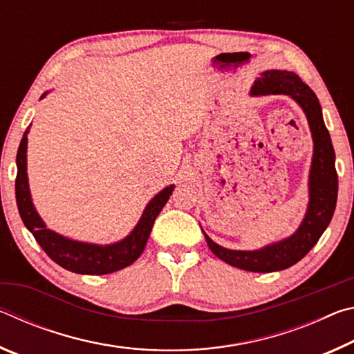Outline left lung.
<instances>
[{
    "label": "left lung",
    "mask_w": 354,
    "mask_h": 354,
    "mask_svg": "<svg viewBox=\"0 0 354 354\" xmlns=\"http://www.w3.org/2000/svg\"><path fill=\"white\" fill-rule=\"evenodd\" d=\"M251 95H287L301 106L306 113L314 140L313 164L309 173V205L304 218L295 234L284 241L267 245L261 250H227L215 243L205 231L206 242L218 259L247 272L268 273L292 267L301 261L333 218L337 201V171L334 165V148L322 115L319 98L293 71L267 70L254 81Z\"/></svg>",
    "instance_id": "1"
}]
</instances>
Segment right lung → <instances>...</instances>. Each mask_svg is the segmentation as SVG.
Segmentation results:
<instances>
[{
	"instance_id": "right-lung-1",
	"label": "right lung",
	"mask_w": 354,
	"mask_h": 354,
	"mask_svg": "<svg viewBox=\"0 0 354 354\" xmlns=\"http://www.w3.org/2000/svg\"><path fill=\"white\" fill-rule=\"evenodd\" d=\"M46 93H44L45 97ZM41 97V98H44ZM29 127L23 134L19 153H17V179H15V198L19 206L23 223L32 232V236L41 250L65 270L81 274H107L128 267L137 261V257L145 250L147 241L151 232L154 220L169 201L175 185H169L160 190L154 198L148 203L143 211L139 223L123 241L111 245H95L71 241L57 232L48 230L44 220L35 211L31 200V192L28 185L26 173V149H28Z\"/></svg>"
}]
</instances>
